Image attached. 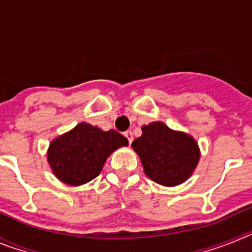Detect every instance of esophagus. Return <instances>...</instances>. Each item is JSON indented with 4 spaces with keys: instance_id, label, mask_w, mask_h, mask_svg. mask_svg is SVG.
<instances>
[{
    "instance_id": "34e87169",
    "label": "esophagus",
    "mask_w": 252,
    "mask_h": 252,
    "mask_svg": "<svg viewBox=\"0 0 252 252\" xmlns=\"http://www.w3.org/2000/svg\"><path fill=\"white\" fill-rule=\"evenodd\" d=\"M125 136H126V139L128 140V144H131V142H132L133 136H132V132H131V131H126V132H125Z\"/></svg>"
}]
</instances>
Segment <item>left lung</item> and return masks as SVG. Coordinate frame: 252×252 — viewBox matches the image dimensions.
<instances>
[{
	"label": "left lung",
	"mask_w": 252,
	"mask_h": 252,
	"mask_svg": "<svg viewBox=\"0 0 252 252\" xmlns=\"http://www.w3.org/2000/svg\"><path fill=\"white\" fill-rule=\"evenodd\" d=\"M142 135L132 142L146 177L164 187H175L190 178L197 168L201 150L194 137L171 130L155 121L141 127Z\"/></svg>",
	"instance_id": "8db88e82"
}]
</instances>
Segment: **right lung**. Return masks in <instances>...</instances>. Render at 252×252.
I'll return each instance as SVG.
<instances>
[{"mask_svg":"<svg viewBox=\"0 0 252 252\" xmlns=\"http://www.w3.org/2000/svg\"><path fill=\"white\" fill-rule=\"evenodd\" d=\"M127 145V139L116 130L103 131L81 122L51 140L46 159L60 182L77 187L98 177L111 154Z\"/></svg>","mask_w":252,"mask_h":252,"instance_id":"right-lung-1","label":"right lung"}]
</instances>
